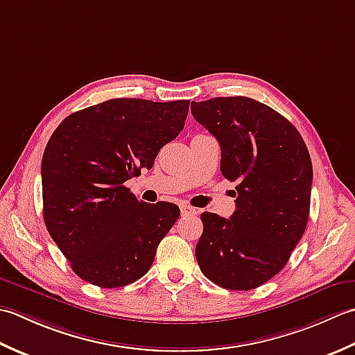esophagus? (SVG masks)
Listing matches in <instances>:
<instances>
[{
	"label": "esophagus",
	"instance_id": "esophagus-1",
	"mask_svg": "<svg viewBox=\"0 0 355 355\" xmlns=\"http://www.w3.org/2000/svg\"><path fill=\"white\" fill-rule=\"evenodd\" d=\"M180 213H182L184 218H191V216H198L199 209L190 205H180Z\"/></svg>",
	"mask_w": 355,
	"mask_h": 355
}]
</instances>
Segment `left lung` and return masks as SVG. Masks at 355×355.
Returning <instances> with one entry per match:
<instances>
[{
    "label": "left lung",
    "instance_id": "left-lung-1",
    "mask_svg": "<svg viewBox=\"0 0 355 355\" xmlns=\"http://www.w3.org/2000/svg\"><path fill=\"white\" fill-rule=\"evenodd\" d=\"M218 139L223 178L236 185L230 219L202 213L200 271L216 285L254 289L284 268L305 233L313 164L300 133L271 107L245 96L191 103Z\"/></svg>",
    "mask_w": 355,
    "mask_h": 355
}]
</instances>
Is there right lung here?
<instances>
[{
	"label": "right lung",
	"mask_w": 355,
	"mask_h": 355,
	"mask_svg": "<svg viewBox=\"0 0 355 355\" xmlns=\"http://www.w3.org/2000/svg\"><path fill=\"white\" fill-rule=\"evenodd\" d=\"M190 101L118 98L71 113L42 155L49 234L83 280L119 288L141 279L178 220L171 202L146 204L124 185L150 170L185 125Z\"/></svg>",
	"instance_id": "add662e5"
}]
</instances>
